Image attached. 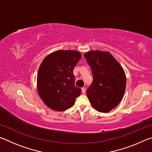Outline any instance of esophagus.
Segmentation results:
<instances>
[{
    "instance_id": "34e87169",
    "label": "esophagus",
    "mask_w": 152,
    "mask_h": 152,
    "mask_svg": "<svg viewBox=\"0 0 152 152\" xmlns=\"http://www.w3.org/2000/svg\"><path fill=\"white\" fill-rule=\"evenodd\" d=\"M82 92L83 94H85V92H86V89H85V88H84V87H83V88H82Z\"/></svg>"
}]
</instances>
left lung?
Segmentation results:
<instances>
[{
    "label": "left lung",
    "mask_w": 152,
    "mask_h": 152,
    "mask_svg": "<svg viewBox=\"0 0 152 152\" xmlns=\"http://www.w3.org/2000/svg\"><path fill=\"white\" fill-rule=\"evenodd\" d=\"M91 67L93 80L86 91L92 106L108 113L121 101L126 87L124 70L109 52L91 51L84 55Z\"/></svg>",
    "instance_id": "obj_1"
}]
</instances>
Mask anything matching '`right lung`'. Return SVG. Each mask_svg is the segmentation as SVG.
Masks as SVG:
<instances>
[{"mask_svg": "<svg viewBox=\"0 0 152 152\" xmlns=\"http://www.w3.org/2000/svg\"><path fill=\"white\" fill-rule=\"evenodd\" d=\"M80 59L78 51L58 50L43 60L37 74V91L49 108L57 111L70 109L81 94L73 74Z\"/></svg>", "mask_w": 152, "mask_h": 152, "instance_id": "right-lung-1", "label": "right lung"}]
</instances>
